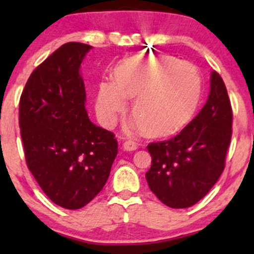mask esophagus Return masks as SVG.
Listing matches in <instances>:
<instances>
[{
	"instance_id": "34e87169",
	"label": "esophagus",
	"mask_w": 254,
	"mask_h": 254,
	"mask_svg": "<svg viewBox=\"0 0 254 254\" xmlns=\"http://www.w3.org/2000/svg\"><path fill=\"white\" fill-rule=\"evenodd\" d=\"M123 148L127 151L136 150L137 149V143H136V142H133V141H127V142H124Z\"/></svg>"
}]
</instances>
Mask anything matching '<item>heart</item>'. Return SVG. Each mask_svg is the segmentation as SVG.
<instances>
[{"label":"heart","mask_w":254,"mask_h":254,"mask_svg":"<svg viewBox=\"0 0 254 254\" xmlns=\"http://www.w3.org/2000/svg\"><path fill=\"white\" fill-rule=\"evenodd\" d=\"M115 82L101 81L97 112L106 127H113L133 99L131 113L144 135L164 137L188 123L202 94L199 72L190 63L172 56L133 57L113 74Z\"/></svg>","instance_id":"1"}]
</instances>
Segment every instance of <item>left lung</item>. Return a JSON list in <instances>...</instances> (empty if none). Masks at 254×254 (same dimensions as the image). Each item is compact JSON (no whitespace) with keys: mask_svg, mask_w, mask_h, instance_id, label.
<instances>
[{"mask_svg":"<svg viewBox=\"0 0 254 254\" xmlns=\"http://www.w3.org/2000/svg\"><path fill=\"white\" fill-rule=\"evenodd\" d=\"M232 125L226 84L214 70L210 94L196 117L173 138L147 147L151 166L145 179L162 203L174 209L190 208L210 191L226 166Z\"/></svg>","mask_w":254,"mask_h":254,"instance_id":"left-lung-1","label":"left lung"}]
</instances>
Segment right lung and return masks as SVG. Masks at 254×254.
Listing matches in <instances>:
<instances>
[{
    "mask_svg": "<svg viewBox=\"0 0 254 254\" xmlns=\"http://www.w3.org/2000/svg\"><path fill=\"white\" fill-rule=\"evenodd\" d=\"M92 46L66 43L32 71L19 104L28 170L62 208L80 209L103 190L118 153L115 133L89 121L80 65Z\"/></svg>",
    "mask_w": 254,
    "mask_h": 254,
    "instance_id": "add662e5",
    "label": "right lung"
}]
</instances>
